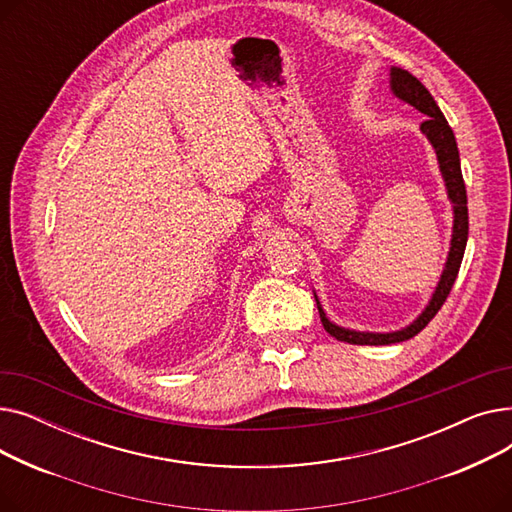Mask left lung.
Returning <instances> with one entry per match:
<instances>
[{
    "mask_svg": "<svg viewBox=\"0 0 512 512\" xmlns=\"http://www.w3.org/2000/svg\"><path fill=\"white\" fill-rule=\"evenodd\" d=\"M390 91L402 99L405 103L413 105L415 110H419L421 114L427 116V120L421 124V132L427 137V141L432 143L438 164H440V172L446 184V193L448 199L452 203V211H454V220H452V238H450V251L446 257V265L444 272L440 276V282L429 299L427 307L421 311V315L409 324L407 328L396 330V332H357V330H348V328H340L336 326L334 321H330L326 317V311L321 309V303L315 294V303L319 309V317L321 324H324L326 332L330 336H334L336 340L348 342V344H394V342H402L409 340L415 334H419L429 321L434 319V315L440 311V307L444 305V301L448 299V294L452 290V284L456 280V274L461 270V261L465 255V247H467V236H469V211H467V191H465V180H463V172H461V157H459V147H456V139L454 132L448 126L444 114L440 112L438 103L434 101L432 93H429L419 80L402 68L392 66L390 68Z\"/></svg>",
    "mask_w": 512,
    "mask_h": 512,
    "instance_id": "left-lung-1",
    "label": "left lung"
}]
</instances>
